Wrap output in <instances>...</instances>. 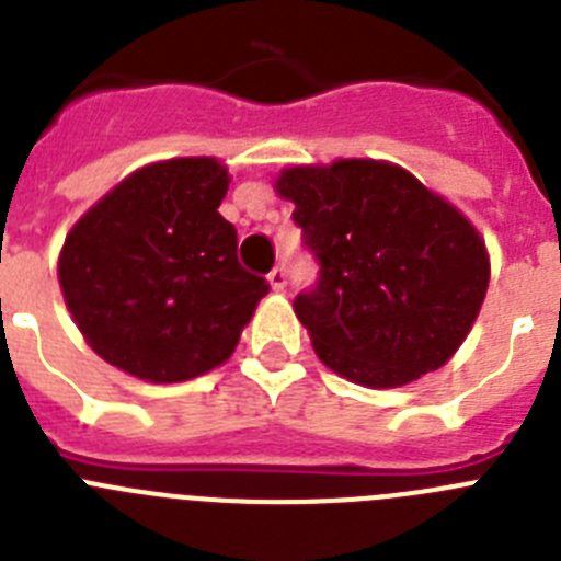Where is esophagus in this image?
<instances>
[{
    "label": "esophagus",
    "mask_w": 561,
    "mask_h": 561,
    "mask_svg": "<svg viewBox=\"0 0 561 561\" xmlns=\"http://www.w3.org/2000/svg\"><path fill=\"white\" fill-rule=\"evenodd\" d=\"M270 284H272V289H275V291L286 289V284H289V272H286L284 264L275 266V270L270 272Z\"/></svg>",
    "instance_id": "obj_1"
}]
</instances>
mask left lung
<instances>
[{
  "instance_id": "left-lung-1",
  "label": "left lung",
  "mask_w": 561,
  "mask_h": 561,
  "mask_svg": "<svg viewBox=\"0 0 561 561\" xmlns=\"http://www.w3.org/2000/svg\"><path fill=\"white\" fill-rule=\"evenodd\" d=\"M275 187L320 264L295 314L334 374L399 388L460 348L489 289V255L449 202L376 160L286 168Z\"/></svg>"
}]
</instances>
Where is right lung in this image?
I'll use <instances>...</instances> for the list:
<instances>
[{"label":"right lung","instance_id":"add662e5","mask_svg":"<svg viewBox=\"0 0 561 561\" xmlns=\"http://www.w3.org/2000/svg\"><path fill=\"white\" fill-rule=\"evenodd\" d=\"M230 176L210 157L153 162L69 230L58 280L98 356L137 379L185 381L236 351L270 291L238 264L219 213Z\"/></svg>","mask_w":561,"mask_h":561}]
</instances>
